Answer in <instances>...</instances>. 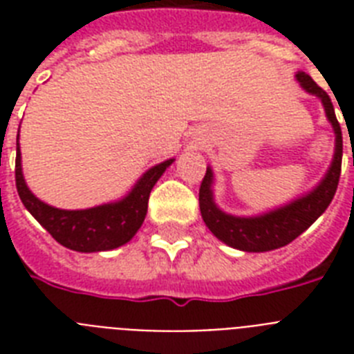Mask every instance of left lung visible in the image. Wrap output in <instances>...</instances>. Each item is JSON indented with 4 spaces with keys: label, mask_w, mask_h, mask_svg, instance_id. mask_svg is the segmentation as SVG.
<instances>
[{
    "label": "left lung",
    "mask_w": 354,
    "mask_h": 354,
    "mask_svg": "<svg viewBox=\"0 0 354 354\" xmlns=\"http://www.w3.org/2000/svg\"><path fill=\"white\" fill-rule=\"evenodd\" d=\"M296 80L303 90L310 95L318 97L324 104L325 118L335 130V154L330 161L325 176L313 187L308 193L297 196L285 205H279L275 209L264 211L261 215L239 216L222 211L215 202V174L213 169L207 167L205 176L200 185V213L204 218L205 226L209 232L227 246L241 250V252L261 253L272 252L277 248L290 244L294 239L307 232L329 204L335 198L338 180L342 171V128L336 119L335 108L329 95L308 77L305 71H297Z\"/></svg>",
    "instance_id": "8db88e82"
}]
</instances>
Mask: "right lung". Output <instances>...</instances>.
I'll list each match as a JSON object with an SVG mask.
<instances>
[{
	"label": "right lung",
	"mask_w": 354,
	"mask_h": 354,
	"mask_svg": "<svg viewBox=\"0 0 354 354\" xmlns=\"http://www.w3.org/2000/svg\"><path fill=\"white\" fill-rule=\"evenodd\" d=\"M165 160L150 167L143 176L133 183L122 198L108 204L88 207V209H58L36 198L27 187L21 169L19 152V130L16 141V189L25 209L46 227L47 232L62 246L80 253L108 252L132 241V236L143 224L149 207V196L161 174L172 165Z\"/></svg>",
	"instance_id": "1"
}]
</instances>
